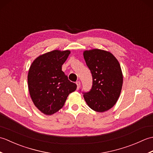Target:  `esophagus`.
<instances>
[{
  "label": "esophagus",
  "instance_id": "esophagus-1",
  "mask_svg": "<svg viewBox=\"0 0 153 153\" xmlns=\"http://www.w3.org/2000/svg\"><path fill=\"white\" fill-rule=\"evenodd\" d=\"M76 85H77V89H79V87H80V82H77Z\"/></svg>",
  "mask_w": 153,
  "mask_h": 153
}]
</instances>
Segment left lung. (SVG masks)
<instances>
[{
  "mask_svg": "<svg viewBox=\"0 0 153 153\" xmlns=\"http://www.w3.org/2000/svg\"><path fill=\"white\" fill-rule=\"evenodd\" d=\"M93 77V86L83 95L91 108L98 112L114 106L121 93L123 74L118 60L108 51L94 48L83 52Z\"/></svg>",
  "mask_w": 153,
  "mask_h": 153,
  "instance_id": "1",
  "label": "left lung"
}]
</instances>
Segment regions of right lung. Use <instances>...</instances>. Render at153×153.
<instances>
[{"label":"right lung","mask_w":153,"mask_h":153,"mask_svg":"<svg viewBox=\"0 0 153 153\" xmlns=\"http://www.w3.org/2000/svg\"><path fill=\"white\" fill-rule=\"evenodd\" d=\"M70 54L69 50L48 52L35 58L30 66L29 92L34 105L45 115L53 114L62 108L69 94L77 88L62 70Z\"/></svg>","instance_id":"1"}]
</instances>
